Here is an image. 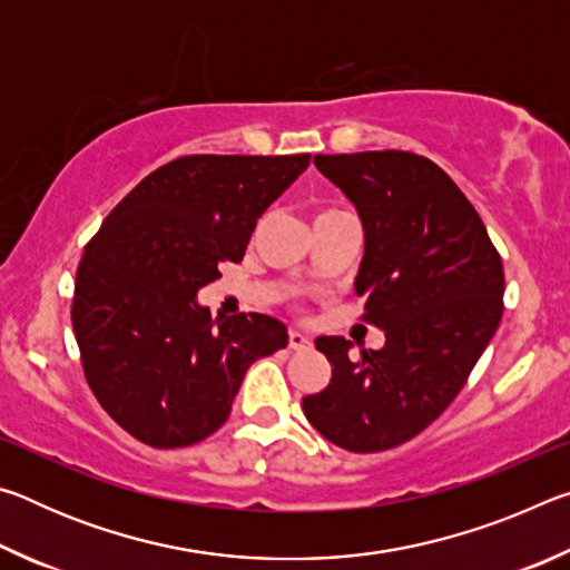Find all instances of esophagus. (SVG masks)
Wrapping results in <instances>:
<instances>
[{
    "label": "esophagus",
    "mask_w": 570,
    "mask_h": 570,
    "mask_svg": "<svg viewBox=\"0 0 570 570\" xmlns=\"http://www.w3.org/2000/svg\"><path fill=\"white\" fill-rule=\"evenodd\" d=\"M288 346H292V350H296V352H302V350H308L312 342H308L302 332L292 330V332H288Z\"/></svg>",
    "instance_id": "34e87169"
}]
</instances>
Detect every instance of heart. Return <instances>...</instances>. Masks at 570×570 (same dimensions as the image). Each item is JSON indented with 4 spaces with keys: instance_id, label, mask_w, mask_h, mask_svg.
I'll list each match as a JSON object with an SVG mask.
<instances>
[{
    "instance_id": "obj_1",
    "label": "heart",
    "mask_w": 570,
    "mask_h": 570,
    "mask_svg": "<svg viewBox=\"0 0 570 570\" xmlns=\"http://www.w3.org/2000/svg\"><path fill=\"white\" fill-rule=\"evenodd\" d=\"M326 214H330V210H326Z\"/></svg>"
}]
</instances>
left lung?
<instances>
[{
    "label": "left lung",
    "mask_w": 570,
    "mask_h": 570,
    "mask_svg": "<svg viewBox=\"0 0 570 570\" xmlns=\"http://www.w3.org/2000/svg\"><path fill=\"white\" fill-rule=\"evenodd\" d=\"M364 226L356 296L382 350L352 360L344 336H320L332 364L306 420L350 452H382L435 422L458 397L503 316L505 276L485 224L438 163L407 150L314 156Z\"/></svg>",
    "instance_id": "8db88e82"
}]
</instances>
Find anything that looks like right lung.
<instances>
[{"label":"right lung","mask_w":570,"mask_h":570,"mask_svg":"<svg viewBox=\"0 0 570 570\" xmlns=\"http://www.w3.org/2000/svg\"><path fill=\"white\" fill-rule=\"evenodd\" d=\"M298 156H183L142 178L85 246L72 330L90 390L135 440H206L258 356L288 342L266 314L210 320L198 288L238 264L264 210L302 176Z\"/></svg>","instance_id":"obj_1"}]
</instances>
